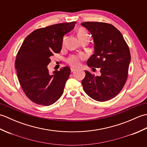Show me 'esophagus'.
<instances>
[{"label":"esophagus","mask_w":147,"mask_h":147,"mask_svg":"<svg viewBox=\"0 0 147 147\" xmlns=\"http://www.w3.org/2000/svg\"><path fill=\"white\" fill-rule=\"evenodd\" d=\"M76 70V69L74 68V67H71V71L72 73H73V72H74Z\"/></svg>","instance_id":"obj_1"}]
</instances>
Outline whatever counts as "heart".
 Returning <instances> with one entry per match:
<instances>
[{
	"instance_id": "heart-1",
	"label": "heart",
	"mask_w": 147,
	"mask_h": 147,
	"mask_svg": "<svg viewBox=\"0 0 147 147\" xmlns=\"http://www.w3.org/2000/svg\"><path fill=\"white\" fill-rule=\"evenodd\" d=\"M78 36L80 40L86 38V37H89L88 32L83 28H80L78 31ZM85 58V56L83 54H80L78 55H73L68 58L67 62L72 66L78 67L80 65L81 61L83 60Z\"/></svg>"
}]
</instances>
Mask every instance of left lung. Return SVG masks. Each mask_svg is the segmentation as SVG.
<instances>
[{"label":"left lung","mask_w":147,"mask_h":147,"mask_svg":"<svg viewBox=\"0 0 147 147\" xmlns=\"http://www.w3.org/2000/svg\"><path fill=\"white\" fill-rule=\"evenodd\" d=\"M81 24L91 33L95 45V53L86 64L90 67L100 68L101 73L95 76L85 71L83 90L95 100H109L117 95L125 85L131 61L129 47L121 33L111 24L85 22Z\"/></svg>","instance_id":"left-lung-1"}]
</instances>
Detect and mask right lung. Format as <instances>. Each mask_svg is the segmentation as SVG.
Instances as JSON below:
<instances>
[{
    "instance_id": "obj_1",
    "label": "right lung",
    "mask_w": 147,
    "mask_h": 147,
    "mask_svg": "<svg viewBox=\"0 0 147 147\" xmlns=\"http://www.w3.org/2000/svg\"><path fill=\"white\" fill-rule=\"evenodd\" d=\"M76 23L53 24L33 31L19 50L15 61L18 80L27 97L36 104L51 105L64 92L71 69L63 67L51 74L47 65L51 56L61 52L64 36Z\"/></svg>"
}]
</instances>
